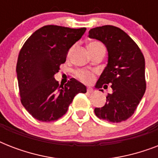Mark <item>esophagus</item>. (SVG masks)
Instances as JSON below:
<instances>
[{
    "label": "esophagus",
    "mask_w": 158,
    "mask_h": 158,
    "mask_svg": "<svg viewBox=\"0 0 158 158\" xmlns=\"http://www.w3.org/2000/svg\"><path fill=\"white\" fill-rule=\"evenodd\" d=\"M87 92H88V93H89V94H92V93H94V89L89 87V88H88V89H87Z\"/></svg>",
    "instance_id": "34e87169"
}]
</instances>
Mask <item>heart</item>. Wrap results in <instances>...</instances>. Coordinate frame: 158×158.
<instances>
[{
  "mask_svg": "<svg viewBox=\"0 0 158 158\" xmlns=\"http://www.w3.org/2000/svg\"><path fill=\"white\" fill-rule=\"evenodd\" d=\"M100 48H104L103 45L98 42H92L89 44V50L90 53ZM77 77L84 83H89L94 79V74L88 70H78L76 72Z\"/></svg>",
  "mask_w": 158,
  "mask_h": 158,
  "instance_id": "heart-1",
  "label": "heart"
}]
</instances>
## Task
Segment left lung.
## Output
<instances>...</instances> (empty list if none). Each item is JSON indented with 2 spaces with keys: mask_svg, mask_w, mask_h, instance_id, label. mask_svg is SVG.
<instances>
[{
  "mask_svg": "<svg viewBox=\"0 0 158 158\" xmlns=\"http://www.w3.org/2000/svg\"><path fill=\"white\" fill-rule=\"evenodd\" d=\"M89 37L102 42L108 52L107 64L95 87L106 89L110 84L112 89L105 105L94 109L95 115L113 123L126 120L134 114L146 90L143 55L135 41L115 26L92 28Z\"/></svg>",
  "mask_w": 158,
  "mask_h": 158,
  "instance_id": "8db88e82",
  "label": "left lung"
}]
</instances>
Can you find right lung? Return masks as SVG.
<instances>
[{"mask_svg":"<svg viewBox=\"0 0 158 158\" xmlns=\"http://www.w3.org/2000/svg\"><path fill=\"white\" fill-rule=\"evenodd\" d=\"M85 31L86 28L43 26L21 48L16 65L19 94L23 107L33 118L43 122L58 120L76 94L87 92L86 86L74 78L64 86L54 78L69 48Z\"/></svg>","mask_w":158,"mask_h":158,"instance_id":"obj_1","label":"right lung"}]
</instances>
